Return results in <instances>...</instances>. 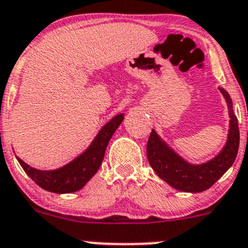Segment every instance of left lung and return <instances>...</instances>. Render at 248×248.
I'll list each match as a JSON object with an SVG mask.
<instances>
[{
    "label": "left lung",
    "mask_w": 248,
    "mask_h": 248,
    "mask_svg": "<svg viewBox=\"0 0 248 248\" xmlns=\"http://www.w3.org/2000/svg\"><path fill=\"white\" fill-rule=\"evenodd\" d=\"M219 90L229 107L230 131L224 149L213 160L203 165H189L168 149L154 129L151 131L146 144L148 161L156 174L174 189L186 193H201L207 190L229 170L236 158L240 144L239 124L232 112L230 95L223 88Z\"/></svg>",
    "instance_id": "left-lung-1"
}]
</instances>
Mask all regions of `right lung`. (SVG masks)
I'll return each instance as SVG.
<instances>
[{
	"mask_svg": "<svg viewBox=\"0 0 248 248\" xmlns=\"http://www.w3.org/2000/svg\"><path fill=\"white\" fill-rule=\"evenodd\" d=\"M122 120H124V115H117L111 121L108 122L100 129L98 136L95 137L85 154L59 170H38L26 165L19 157L16 158L26 174L42 189L57 194L74 193L83 188V185L99 170L103 158H104L108 143L117 127L121 124Z\"/></svg>",
	"mask_w": 248,
	"mask_h": 248,
	"instance_id": "right-lung-1",
	"label": "right lung"
}]
</instances>
